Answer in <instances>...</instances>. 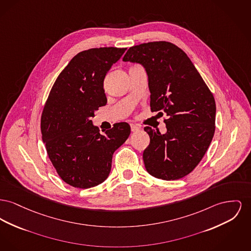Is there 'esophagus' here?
I'll list each match as a JSON object with an SVG mask.
<instances>
[{
	"label": "esophagus",
	"mask_w": 251,
	"mask_h": 251,
	"mask_svg": "<svg viewBox=\"0 0 251 251\" xmlns=\"http://www.w3.org/2000/svg\"><path fill=\"white\" fill-rule=\"evenodd\" d=\"M131 130H132V132H137L140 130V128L134 124H131Z\"/></svg>",
	"instance_id": "1"
}]
</instances>
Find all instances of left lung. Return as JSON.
Instances as JSON below:
<instances>
[{
    "instance_id": "1",
    "label": "left lung",
    "mask_w": 251,
    "mask_h": 251,
    "mask_svg": "<svg viewBox=\"0 0 251 251\" xmlns=\"http://www.w3.org/2000/svg\"><path fill=\"white\" fill-rule=\"evenodd\" d=\"M123 61L144 66L151 110L159 112L167 133L144 130L150 144L143 152L148 173L163 180L183 178L202 160L215 131L212 93L187 54L169 42H151L128 49Z\"/></svg>"
}]
</instances>
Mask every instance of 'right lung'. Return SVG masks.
Instances as JSON below:
<instances>
[{"instance_id": "1", "label": "right lung", "mask_w": 251, "mask_h": 251, "mask_svg": "<svg viewBox=\"0 0 251 251\" xmlns=\"http://www.w3.org/2000/svg\"><path fill=\"white\" fill-rule=\"evenodd\" d=\"M125 51L100 47L79 52L60 72L45 102L41 130L48 157L74 188L89 189L106 180L115 151L131 133L127 122H119L101 134L91 120L107 103L105 75Z\"/></svg>"}]
</instances>
